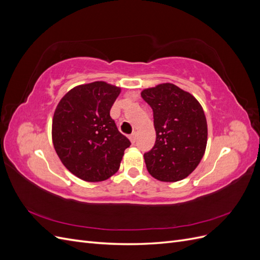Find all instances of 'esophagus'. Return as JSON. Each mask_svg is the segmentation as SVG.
<instances>
[{
	"instance_id": "34e87169",
	"label": "esophagus",
	"mask_w": 260,
	"mask_h": 260,
	"mask_svg": "<svg viewBox=\"0 0 260 260\" xmlns=\"http://www.w3.org/2000/svg\"><path fill=\"white\" fill-rule=\"evenodd\" d=\"M130 141H131V143L132 144H136V142H137V140H138V133L137 132H133L132 135L130 136Z\"/></svg>"
}]
</instances>
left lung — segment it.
Wrapping results in <instances>:
<instances>
[{"label": "left lung", "instance_id": "left-lung-1", "mask_svg": "<svg viewBox=\"0 0 260 260\" xmlns=\"http://www.w3.org/2000/svg\"><path fill=\"white\" fill-rule=\"evenodd\" d=\"M141 96L153 109L155 145L144 154L149 175L176 182L199 166L207 144V121L192 94L172 83L145 89Z\"/></svg>", "mask_w": 260, "mask_h": 260}]
</instances>
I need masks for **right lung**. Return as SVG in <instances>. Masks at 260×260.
Returning a JSON list of instances; mask_svg holds the SVG:
<instances>
[{
	"instance_id": "add662e5",
	"label": "right lung",
	"mask_w": 260,
	"mask_h": 260,
	"mask_svg": "<svg viewBox=\"0 0 260 260\" xmlns=\"http://www.w3.org/2000/svg\"><path fill=\"white\" fill-rule=\"evenodd\" d=\"M120 88L104 81L78 85L60 100L52 123L54 148L76 177L99 182L119 169L130 141L109 115Z\"/></svg>"
}]
</instances>
